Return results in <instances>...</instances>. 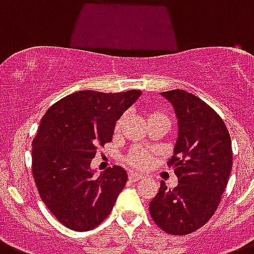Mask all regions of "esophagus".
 I'll return each instance as SVG.
<instances>
[{
    "mask_svg": "<svg viewBox=\"0 0 254 254\" xmlns=\"http://www.w3.org/2000/svg\"><path fill=\"white\" fill-rule=\"evenodd\" d=\"M142 178H143V176H142V174L129 173V181H131V182H137V181L142 180Z\"/></svg>",
    "mask_w": 254,
    "mask_h": 254,
    "instance_id": "1",
    "label": "esophagus"
}]
</instances>
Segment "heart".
<instances>
[{"label":"heart","instance_id":"obj_1","mask_svg":"<svg viewBox=\"0 0 254 254\" xmlns=\"http://www.w3.org/2000/svg\"><path fill=\"white\" fill-rule=\"evenodd\" d=\"M157 119H167L168 120V117L165 116V115L161 114V112H157V111H150V112L147 114V121H148V123L153 120H157ZM124 120H125V116H121L120 119L116 121V124H115V135H117V134L121 131ZM125 163H127L129 167L134 168V169H146V168L150 167L151 157L146 151L140 150V148H134V150H131L130 152L127 153V156L125 157Z\"/></svg>","mask_w":254,"mask_h":254}]
</instances>
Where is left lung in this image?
<instances>
[{"instance_id": "obj_1", "label": "left lung", "mask_w": 254, "mask_h": 254, "mask_svg": "<svg viewBox=\"0 0 254 254\" xmlns=\"http://www.w3.org/2000/svg\"><path fill=\"white\" fill-rule=\"evenodd\" d=\"M161 95L173 104L178 119V139L168 161L178 185L168 189L160 183L150 214L170 235H187L205 225L218 208L231 173V138L221 116L196 95L181 89Z\"/></svg>"}]
</instances>
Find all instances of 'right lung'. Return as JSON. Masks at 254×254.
<instances>
[{
	"label": "right lung",
	"mask_w": 254,
	"mask_h": 254,
	"mask_svg": "<svg viewBox=\"0 0 254 254\" xmlns=\"http://www.w3.org/2000/svg\"><path fill=\"white\" fill-rule=\"evenodd\" d=\"M139 95L135 89L76 91L42 117L32 143V173L45 205L68 229L87 231L110 216L127 174L115 165L95 177L90 163L98 147L112 140L116 121Z\"/></svg>",
	"instance_id": "add662e5"
}]
</instances>
